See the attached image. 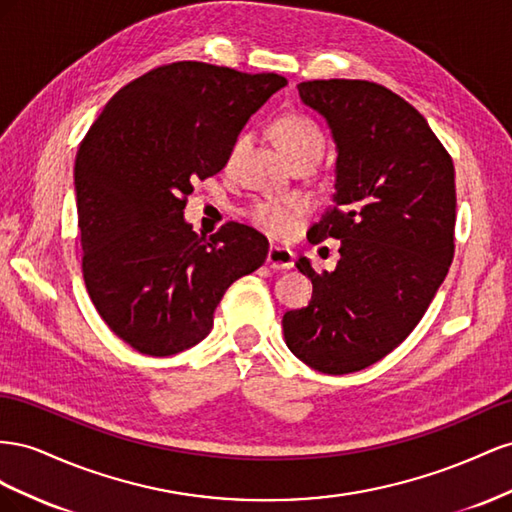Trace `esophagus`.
Returning <instances> with one entry per match:
<instances>
[{
	"label": "esophagus",
	"mask_w": 512,
	"mask_h": 512,
	"mask_svg": "<svg viewBox=\"0 0 512 512\" xmlns=\"http://www.w3.org/2000/svg\"><path fill=\"white\" fill-rule=\"evenodd\" d=\"M266 264L272 270H289L294 268V253L281 246H270V251L266 255Z\"/></svg>",
	"instance_id": "1"
}]
</instances>
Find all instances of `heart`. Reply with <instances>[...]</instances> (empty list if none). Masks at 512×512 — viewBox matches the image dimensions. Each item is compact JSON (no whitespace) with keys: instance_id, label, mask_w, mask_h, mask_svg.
<instances>
[{"instance_id":"heart-1","label":"heart","mask_w":512,"mask_h":512,"mask_svg":"<svg viewBox=\"0 0 512 512\" xmlns=\"http://www.w3.org/2000/svg\"><path fill=\"white\" fill-rule=\"evenodd\" d=\"M276 139H279L289 160L302 154L321 156V152H324V133L304 115H285V118L276 122ZM251 218L255 225L268 231L270 236H283L289 229L291 208L279 201H257L251 208Z\"/></svg>"}]
</instances>
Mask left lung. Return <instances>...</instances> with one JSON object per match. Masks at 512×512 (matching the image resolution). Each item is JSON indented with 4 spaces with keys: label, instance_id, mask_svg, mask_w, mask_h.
Instances as JSON below:
<instances>
[{
    "label": "left lung",
    "instance_id": "obj_1",
    "mask_svg": "<svg viewBox=\"0 0 512 512\" xmlns=\"http://www.w3.org/2000/svg\"><path fill=\"white\" fill-rule=\"evenodd\" d=\"M298 92L337 145L332 210L309 240H341V259L321 274L296 261L313 298L283 315V332L304 364L343 375L403 343L444 283L455 255V167L427 120L384 85L328 79Z\"/></svg>",
    "mask_w": 512,
    "mask_h": 512
}]
</instances>
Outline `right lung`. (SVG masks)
Returning <instances> with one entry per match:
<instances>
[{"instance_id": "1", "label": "right lung", "mask_w": 512, "mask_h": 512, "mask_svg": "<svg viewBox=\"0 0 512 512\" xmlns=\"http://www.w3.org/2000/svg\"><path fill=\"white\" fill-rule=\"evenodd\" d=\"M203 62L160 66L115 94L75 160L83 279L96 311L145 356L210 334L227 287L266 261L268 240L227 223L210 240L184 221L195 180L221 171L240 130L285 87Z\"/></svg>"}]
</instances>
